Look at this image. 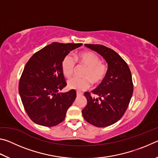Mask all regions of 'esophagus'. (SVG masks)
I'll return each mask as SVG.
<instances>
[{
  "mask_svg": "<svg viewBox=\"0 0 158 158\" xmlns=\"http://www.w3.org/2000/svg\"><path fill=\"white\" fill-rule=\"evenodd\" d=\"M83 95V93H81V92H78V91L77 92V96H81V95Z\"/></svg>",
  "mask_w": 158,
  "mask_h": 158,
  "instance_id": "34e87169",
  "label": "esophagus"
}]
</instances>
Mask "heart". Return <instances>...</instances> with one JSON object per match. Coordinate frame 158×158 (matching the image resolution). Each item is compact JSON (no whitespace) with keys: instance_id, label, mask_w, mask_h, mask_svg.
I'll list each match as a JSON object with an SVG mask.
<instances>
[{"instance_id":"1","label":"heart","mask_w":158,"mask_h":158,"mask_svg":"<svg viewBox=\"0 0 158 158\" xmlns=\"http://www.w3.org/2000/svg\"><path fill=\"white\" fill-rule=\"evenodd\" d=\"M77 61L81 65L86 67L83 77L84 78H73L68 81L69 89L79 90L89 89L91 81L94 84H98L103 81L107 74V66L101 62L100 58L92 52H83L76 56ZM75 60L70 55H67L61 63V69L63 75L67 78L73 76L75 69Z\"/></svg>"}]
</instances>
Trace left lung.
<instances>
[{"instance_id": "1", "label": "left lung", "mask_w": 158, "mask_h": 158, "mask_svg": "<svg viewBox=\"0 0 158 158\" xmlns=\"http://www.w3.org/2000/svg\"><path fill=\"white\" fill-rule=\"evenodd\" d=\"M85 46L100 54L108 64L107 74L101 84L90 93L85 92L87 105L82 110L84 119L96 127L109 126L123 116L132 98L133 83L126 62L113 49L100 44Z\"/></svg>"}]
</instances>
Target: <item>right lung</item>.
I'll use <instances>...</instances> for the list:
<instances>
[{
	"label": "right lung",
	"mask_w": 158,
	"mask_h": 158,
	"mask_svg": "<svg viewBox=\"0 0 158 158\" xmlns=\"http://www.w3.org/2000/svg\"><path fill=\"white\" fill-rule=\"evenodd\" d=\"M81 45L53 42L35 53L26 64L19 93L26 113L36 124L53 127L65 119L77 92L73 89L58 93L67 85L61 63L71 51Z\"/></svg>",
	"instance_id": "right-lung-1"
}]
</instances>
